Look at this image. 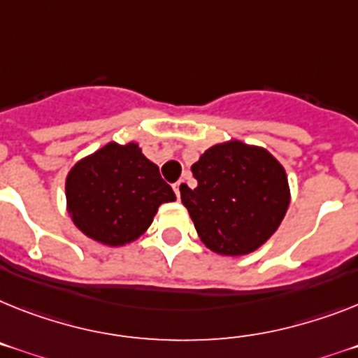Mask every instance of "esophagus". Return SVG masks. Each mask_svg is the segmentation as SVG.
<instances>
[{
    "mask_svg": "<svg viewBox=\"0 0 358 358\" xmlns=\"http://www.w3.org/2000/svg\"><path fill=\"white\" fill-rule=\"evenodd\" d=\"M184 184H185L184 180H180V182H176V184H174V193H176V196L178 198H180V189L184 187Z\"/></svg>",
    "mask_w": 358,
    "mask_h": 358,
    "instance_id": "34e87169",
    "label": "esophagus"
}]
</instances>
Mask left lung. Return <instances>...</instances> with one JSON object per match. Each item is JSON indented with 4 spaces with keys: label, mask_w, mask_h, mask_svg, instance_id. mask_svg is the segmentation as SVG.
Here are the masks:
<instances>
[{
    "label": "left lung",
    "mask_w": 358,
    "mask_h": 358,
    "mask_svg": "<svg viewBox=\"0 0 358 358\" xmlns=\"http://www.w3.org/2000/svg\"><path fill=\"white\" fill-rule=\"evenodd\" d=\"M198 185L180 189L198 236L218 255L242 257L278 229L289 206L286 171L266 149L227 142L191 167Z\"/></svg>",
    "instance_id": "obj_1"
}]
</instances>
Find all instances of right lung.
<instances>
[{"label": "right lung", "mask_w": 358, "mask_h": 358, "mask_svg": "<svg viewBox=\"0 0 358 358\" xmlns=\"http://www.w3.org/2000/svg\"><path fill=\"white\" fill-rule=\"evenodd\" d=\"M65 191L78 229L107 245L136 240L151 225L158 206L176 200L158 165L147 160L136 143H107L78 162Z\"/></svg>", "instance_id": "1"}]
</instances>
